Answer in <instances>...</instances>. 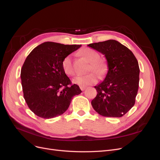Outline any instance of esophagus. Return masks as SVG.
I'll return each mask as SVG.
<instances>
[{
	"label": "esophagus",
	"instance_id": "esophagus-1",
	"mask_svg": "<svg viewBox=\"0 0 160 160\" xmlns=\"http://www.w3.org/2000/svg\"><path fill=\"white\" fill-rule=\"evenodd\" d=\"M80 89L81 91H84L86 89V87L85 86H80Z\"/></svg>",
	"mask_w": 160,
	"mask_h": 160
}]
</instances>
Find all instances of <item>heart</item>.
<instances>
[{
  "label": "heart",
  "mask_w": 160,
  "mask_h": 160,
  "mask_svg": "<svg viewBox=\"0 0 160 160\" xmlns=\"http://www.w3.org/2000/svg\"><path fill=\"white\" fill-rule=\"evenodd\" d=\"M81 55L90 62L89 71H93L95 73L101 76L103 75L106 71V64L103 61L99 59V53L93 49H85L81 51ZM62 69L64 72L69 76H72L75 74V70L72 62V55H69L65 57L61 63ZM94 72L85 75H77L72 79V83L81 86H86L95 83L98 81V76Z\"/></svg>",
  "instance_id": "heart-1"
}]
</instances>
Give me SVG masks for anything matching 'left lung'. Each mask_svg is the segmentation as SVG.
<instances>
[{
  "label": "left lung",
  "mask_w": 160,
  "mask_h": 160,
  "mask_svg": "<svg viewBox=\"0 0 160 160\" xmlns=\"http://www.w3.org/2000/svg\"><path fill=\"white\" fill-rule=\"evenodd\" d=\"M88 46L105 55L108 69L104 80L95 86L98 94L91 105L104 117H122L135 104L139 81L138 60L128 47L115 40Z\"/></svg>",
  "instance_id": "left-lung-1"
}]
</instances>
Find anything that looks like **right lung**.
Returning a JSON list of instances; mask_svg holds the SVG:
<instances>
[{"mask_svg":"<svg viewBox=\"0 0 160 160\" xmlns=\"http://www.w3.org/2000/svg\"><path fill=\"white\" fill-rule=\"evenodd\" d=\"M81 47L45 42L27 57L21 72L23 96L38 117L50 119L62 115L72 98L81 93L78 85L71 84L61 66L64 58Z\"/></svg>","mask_w":160,"mask_h":160,"instance_id":"add662e5","label":"right lung"}]
</instances>
